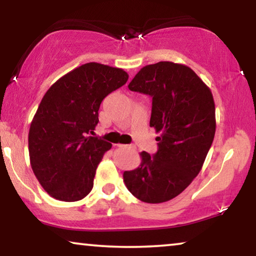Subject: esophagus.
Masks as SVG:
<instances>
[{
    "label": "esophagus",
    "instance_id": "obj_1",
    "mask_svg": "<svg viewBox=\"0 0 256 256\" xmlns=\"http://www.w3.org/2000/svg\"><path fill=\"white\" fill-rule=\"evenodd\" d=\"M118 148H128V146L130 148V146H126V144H118Z\"/></svg>",
    "mask_w": 256,
    "mask_h": 256
}]
</instances>
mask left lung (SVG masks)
<instances>
[{
  "instance_id": "left-lung-1",
  "label": "left lung",
  "mask_w": 256,
  "mask_h": 256,
  "mask_svg": "<svg viewBox=\"0 0 256 256\" xmlns=\"http://www.w3.org/2000/svg\"><path fill=\"white\" fill-rule=\"evenodd\" d=\"M128 88L152 96L150 127L158 142L156 154L142 152L141 166L124 171L132 196L158 204L182 194L202 170L216 134L211 90L188 66L160 62L140 70Z\"/></svg>"
}]
</instances>
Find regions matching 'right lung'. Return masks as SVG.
<instances>
[{
    "label": "right lung",
    "mask_w": 256,
    "mask_h": 256,
    "mask_svg": "<svg viewBox=\"0 0 256 256\" xmlns=\"http://www.w3.org/2000/svg\"><path fill=\"white\" fill-rule=\"evenodd\" d=\"M128 80L127 72L87 62L57 80L42 99L29 130L30 164L51 197L85 198L110 142L88 136L99 122L102 100Z\"/></svg>",
    "instance_id": "add662e5"
}]
</instances>
